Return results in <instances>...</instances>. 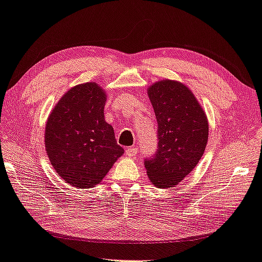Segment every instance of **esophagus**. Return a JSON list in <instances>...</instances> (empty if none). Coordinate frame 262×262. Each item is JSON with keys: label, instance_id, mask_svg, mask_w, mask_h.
Here are the masks:
<instances>
[{"label": "esophagus", "instance_id": "esophagus-1", "mask_svg": "<svg viewBox=\"0 0 262 262\" xmlns=\"http://www.w3.org/2000/svg\"><path fill=\"white\" fill-rule=\"evenodd\" d=\"M125 155L130 158H135L137 156V148L136 147H127L125 150Z\"/></svg>", "mask_w": 262, "mask_h": 262}]
</instances>
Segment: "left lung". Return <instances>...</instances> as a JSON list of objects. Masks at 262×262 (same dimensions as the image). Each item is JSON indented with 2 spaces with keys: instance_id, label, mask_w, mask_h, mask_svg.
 Returning <instances> with one entry per match:
<instances>
[{
  "instance_id": "8db88e82",
  "label": "left lung",
  "mask_w": 262,
  "mask_h": 262,
  "mask_svg": "<svg viewBox=\"0 0 262 262\" xmlns=\"http://www.w3.org/2000/svg\"><path fill=\"white\" fill-rule=\"evenodd\" d=\"M158 123V146L144 165L152 184L176 186L196 166L208 139V122L198 100L183 83L163 79L147 89Z\"/></svg>"
}]
</instances>
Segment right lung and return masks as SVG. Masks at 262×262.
Wrapping results in <instances>:
<instances>
[{"mask_svg":"<svg viewBox=\"0 0 262 262\" xmlns=\"http://www.w3.org/2000/svg\"><path fill=\"white\" fill-rule=\"evenodd\" d=\"M105 100L97 83L79 84L64 94L47 120V155L56 172L75 187L99 184L124 154L104 118Z\"/></svg>","mask_w":262,"mask_h":262,"instance_id":"1","label":"right lung"}]
</instances>
